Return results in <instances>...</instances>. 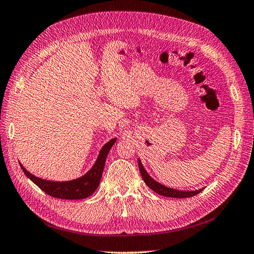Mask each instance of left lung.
Here are the masks:
<instances>
[{
    "instance_id": "left-lung-1",
    "label": "left lung",
    "mask_w": 254,
    "mask_h": 254,
    "mask_svg": "<svg viewBox=\"0 0 254 254\" xmlns=\"http://www.w3.org/2000/svg\"><path fill=\"white\" fill-rule=\"evenodd\" d=\"M137 165H139V170H140V173H141V176H142L144 182L147 184L148 188H150L153 191H156V193L159 195H162L165 197H172V198H188V197H193V196L197 195L198 193H200V191L202 190V189H201L198 190L184 191V190H178L166 188V187L162 186V184H160L159 182L153 180L151 177L147 173H146L140 160H139V163H137Z\"/></svg>"
}]
</instances>
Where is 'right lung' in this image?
<instances>
[{
  "instance_id": "1",
  "label": "right lung",
  "mask_w": 254,
  "mask_h": 254,
  "mask_svg": "<svg viewBox=\"0 0 254 254\" xmlns=\"http://www.w3.org/2000/svg\"><path fill=\"white\" fill-rule=\"evenodd\" d=\"M115 141H117V139H112L111 141L107 143L102 148L101 152H99V156L93 167H92L86 175L75 180L65 182L44 180L28 173L21 164L20 166L22 168V171L27 176V178L32 180L37 187H39L48 195L59 199H68V200L83 199L93 194L98 188V184L102 179L106 158L108 156V152L111 149L113 144L115 143Z\"/></svg>"
}]
</instances>
